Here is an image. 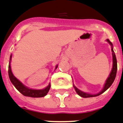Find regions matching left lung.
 Segmentation results:
<instances>
[{
	"instance_id": "8db88e82",
	"label": "left lung",
	"mask_w": 123,
	"mask_h": 123,
	"mask_svg": "<svg viewBox=\"0 0 123 123\" xmlns=\"http://www.w3.org/2000/svg\"><path fill=\"white\" fill-rule=\"evenodd\" d=\"M107 41L108 42L110 45H111L112 46V49H111V50L112 52V60H113V66H112V71L111 72L110 74H109V76L108 77L107 80L106 82L105 83V85L104 86V88L102 89V90L99 92L97 94H90V93H85L82 91L80 90L77 88L75 86H74V89H75L76 92L78 94L81 96V97H83V98H88V97H96V96H98L100 95V94L102 93H103L105 91H106L110 87L111 85L112 84V83L114 82V81L115 80V78H116V73H117V60H116V55L114 52V50H113V48H112V43L109 40H107Z\"/></svg>"
}]
</instances>
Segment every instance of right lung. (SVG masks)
I'll use <instances>...</instances> for the list:
<instances>
[{
    "label": "right lung",
    "instance_id": "add662e5",
    "mask_svg": "<svg viewBox=\"0 0 123 123\" xmlns=\"http://www.w3.org/2000/svg\"><path fill=\"white\" fill-rule=\"evenodd\" d=\"M12 55L10 56V60H11ZM57 68V66L55 68ZM8 73H9V77L11 83L14 85L16 88L19 92L21 93L26 97H30L38 98V97H42L45 96L47 94L49 91L50 88V84L49 85L45 88L43 90H33L30 89L26 87L25 86H24L13 75L11 71V64L9 63V69H8Z\"/></svg>",
    "mask_w": 123,
    "mask_h": 123
}]
</instances>
